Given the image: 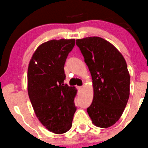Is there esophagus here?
I'll return each instance as SVG.
<instances>
[{
    "label": "esophagus",
    "instance_id": "esophagus-1",
    "mask_svg": "<svg viewBox=\"0 0 148 148\" xmlns=\"http://www.w3.org/2000/svg\"><path fill=\"white\" fill-rule=\"evenodd\" d=\"M82 88H83V87H82V86H77V89H78L79 91H82Z\"/></svg>",
    "mask_w": 148,
    "mask_h": 148
}]
</instances>
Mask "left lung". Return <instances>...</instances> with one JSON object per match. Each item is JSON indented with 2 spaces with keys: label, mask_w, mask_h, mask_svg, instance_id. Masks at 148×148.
<instances>
[{
  "label": "left lung",
  "mask_w": 148,
  "mask_h": 148,
  "mask_svg": "<svg viewBox=\"0 0 148 148\" xmlns=\"http://www.w3.org/2000/svg\"><path fill=\"white\" fill-rule=\"evenodd\" d=\"M84 57L94 88L87 113L96 126L114 125L125 109L130 95V74L122 54L111 43L99 37L77 40Z\"/></svg>",
  "instance_id": "left-lung-1"
}]
</instances>
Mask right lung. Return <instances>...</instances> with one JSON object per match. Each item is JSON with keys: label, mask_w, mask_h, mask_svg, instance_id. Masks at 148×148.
I'll return each instance as SVG.
<instances>
[{"label": "right lung", "mask_w": 148, "mask_h": 148, "mask_svg": "<svg viewBox=\"0 0 148 148\" xmlns=\"http://www.w3.org/2000/svg\"><path fill=\"white\" fill-rule=\"evenodd\" d=\"M74 39L52 40L37 48L27 69V91L35 115L49 131L62 134L71 128L77 89L64 84L68 54Z\"/></svg>", "instance_id": "right-lung-1"}]
</instances>
